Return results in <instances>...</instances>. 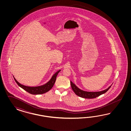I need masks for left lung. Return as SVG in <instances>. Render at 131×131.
I'll list each match as a JSON object with an SVG mask.
<instances>
[{
    "label": "left lung",
    "instance_id": "left-lung-1",
    "mask_svg": "<svg viewBox=\"0 0 131 131\" xmlns=\"http://www.w3.org/2000/svg\"><path fill=\"white\" fill-rule=\"evenodd\" d=\"M71 84L72 90L75 93L76 95L80 97L85 99H94L99 95H101L108 90L111 85L107 88V89L99 92H87L82 90L76 86L75 84L71 81Z\"/></svg>",
    "mask_w": 131,
    "mask_h": 131
}]
</instances>
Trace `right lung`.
Masks as SVG:
<instances>
[{"label":"right lung","mask_w":131,"mask_h":131,"mask_svg":"<svg viewBox=\"0 0 131 131\" xmlns=\"http://www.w3.org/2000/svg\"><path fill=\"white\" fill-rule=\"evenodd\" d=\"M60 71L61 70H59L57 71L52 76L51 78L47 83L40 86H35V87L28 86L21 84L16 80L14 76L13 77L15 81L16 82V83H17V84L20 87L22 88L24 90H25L27 92L32 95H40V94H43L45 93H47L51 89L55 83L56 77Z\"/></svg>","instance_id":"add662e5"}]
</instances>
